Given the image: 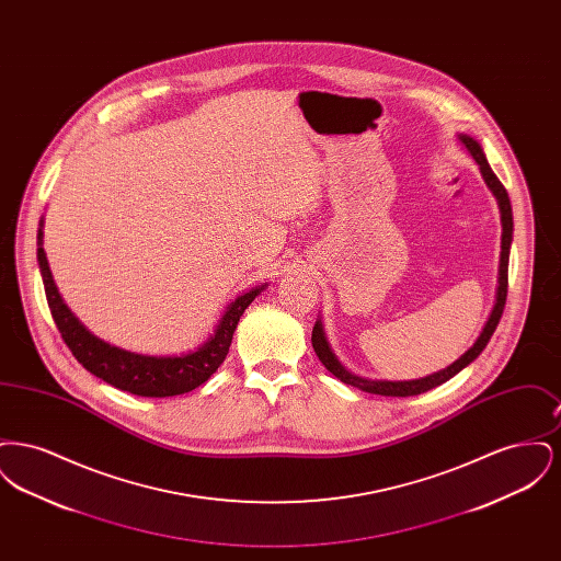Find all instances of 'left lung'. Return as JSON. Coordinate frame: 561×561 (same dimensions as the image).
I'll list each match as a JSON object with an SVG mask.
<instances>
[{
    "label": "left lung",
    "mask_w": 561,
    "mask_h": 561,
    "mask_svg": "<svg viewBox=\"0 0 561 561\" xmlns=\"http://www.w3.org/2000/svg\"><path fill=\"white\" fill-rule=\"evenodd\" d=\"M458 140L465 145V149L473 156V160L478 161L480 165L481 176L485 181V185L494 193L499 208H501V222H503V241H501V267H499V290H496V305L490 313V318L485 321L483 330H481L480 339L473 343V347L465 351L454 364L448 368L439 370V373L428 374L425 378H416V380H368L362 376L348 373L347 368L336 359V355L332 353V348L325 341L323 328H321V320L316 321L313 325V334H311V343L313 348L320 357L321 364L334 374L339 380H343L345 385L357 387L366 393H374V396H391V398H410V396H421L428 389L450 380L454 374L460 373L462 368H467L481 351L488 345V341L492 339L501 316L505 311V302H507V288H508V248H511V240H513V213H511V202H508L507 188L503 187V183L499 181V176L492 172L490 163L483 156V149L480 147L478 140H473L467 134H458Z\"/></svg>",
    "instance_id": "left-lung-1"
}]
</instances>
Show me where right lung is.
Here are the masks:
<instances>
[{"label":"right lung","mask_w":561,"mask_h":561,"mask_svg":"<svg viewBox=\"0 0 561 561\" xmlns=\"http://www.w3.org/2000/svg\"><path fill=\"white\" fill-rule=\"evenodd\" d=\"M42 227H44V220L39 222V231H37V261H39L48 307L62 341L67 343V347L71 348L73 357L88 373L103 378L111 387L128 391L138 398H172V396L188 393L195 387L204 385L225 362L243 311L267 286L265 284L238 296L222 313L213 336L197 351H191L181 357L140 355L126 348L113 347L105 341L96 339L92 332L83 328V323L62 302L48 267L46 252L42 248V241H44Z\"/></svg>","instance_id":"add662e5"}]
</instances>
